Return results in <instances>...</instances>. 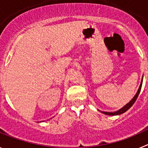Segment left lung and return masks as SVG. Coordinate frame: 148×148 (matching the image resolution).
Here are the masks:
<instances>
[{
  "instance_id": "obj_1",
  "label": "left lung",
  "mask_w": 148,
  "mask_h": 148,
  "mask_svg": "<svg viewBox=\"0 0 148 148\" xmlns=\"http://www.w3.org/2000/svg\"><path fill=\"white\" fill-rule=\"evenodd\" d=\"M142 79H143V77H142ZM142 82H141L140 86H139V88H138L136 94L134 95V97L131 99V101H129V103H127L126 105L124 106L122 108H121V109L119 110H117V111H115V112H104V111H101V112L102 113H104V114L109 115V116H117V115H120V114H122V113H125V112H126L127 110H129L130 108H131L132 106H133V104H134L136 101L137 98H138V95H139V92H140V91H141V89H142Z\"/></svg>"
}]
</instances>
